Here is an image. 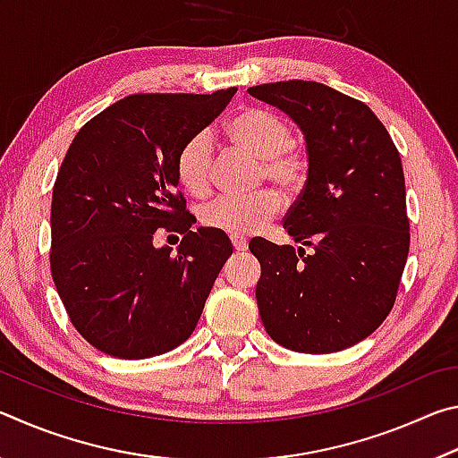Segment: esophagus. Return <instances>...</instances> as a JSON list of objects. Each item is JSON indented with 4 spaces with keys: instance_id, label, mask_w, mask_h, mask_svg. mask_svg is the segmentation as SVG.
Here are the masks:
<instances>
[{
    "instance_id": "obj_1",
    "label": "esophagus",
    "mask_w": 458,
    "mask_h": 458,
    "mask_svg": "<svg viewBox=\"0 0 458 458\" xmlns=\"http://www.w3.org/2000/svg\"><path fill=\"white\" fill-rule=\"evenodd\" d=\"M230 240H232V246H234V250H238V252H244L246 248H248V240H246L244 236L232 234V236H230Z\"/></svg>"
}]
</instances>
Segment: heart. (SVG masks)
I'll return each mask as SVG.
<instances>
[{
	"label": "heart",
	"mask_w": 458,
	"mask_h": 458,
	"mask_svg": "<svg viewBox=\"0 0 458 458\" xmlns=\"http://www.w3.org/2000/svg\"><path fill=\"white\" fill-rule=\"evenodd\" d=\"M224 131L236 145L260 159L262 175L278 188L294 191L305 183L307 159L293 147V129L281 114L257 106L240 108L226 121ZM210 137L206 133L191 135L177 151V182L191 196H206L210 190ZM278 210L281 198L275 191L265 190L252 196L214 199L201 210V222L204 226L226 234H250L265 226Z\"/></svg>",
	"instance_id": "heart-1"
}]
</instances>
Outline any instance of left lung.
<instances>
[{"mask_svg":"<svg viewBox=\"0 0 458 458\" xmlns=\"http://www.w3.org/2000/svg\"><path fill=\"white\" fill-rule=\"evenodd\" d=\"M303 131L307 182L284 218L294 242L250 240L260 262L257 303L278 345L303 353L347 350L392 311L410 224L400 153L361 100L313 81L250 87Z\"/></svg>","mask_w":458,"mask_h":458,"instance_id":"1","label":"left lung"}]
</instances>
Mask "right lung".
Returning <instances> with one entry per match:
<instances>
[{
    "label": "right lung",
    "instance_id": "add662e5",
    "mask_svg": "<svg viewBox=\"0 0 458 458\" xmlns=\"http://www.w3.org/2000/svg\"><path fill=\"white\" fill-rule=\"evenodd\" d=\"M236 89L212 95H131L98 113L62 161L52 191L50 270L76 331L113 358L175 350L196 329L232 242L191 230L175 157ZM184 234L177 255L154 232Z\"/></svg>",
    "mask_w": 458,
    "mask_h": 458
}]
</instances>
